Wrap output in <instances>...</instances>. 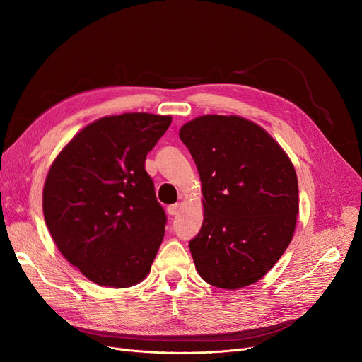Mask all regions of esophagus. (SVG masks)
I'll return each instance as SVG.
<instances>
[{
	"instance_id": "esophagus-1",
	"label": "esophagus",
	"mask_w": 362,
	"mask_h": 362,
	"mask_svg": "<svg viewBox=\"0 0 362 362\" xmlns=\"http://www.w3.org/2000/svg\"><path fill=\"white\" fill-rule=\"evenodd\" d=\"M180 210H181V205L180 204H172V205L168 206V213L170 216H177L180 213Z\"/></svg>"
}]
</instances>
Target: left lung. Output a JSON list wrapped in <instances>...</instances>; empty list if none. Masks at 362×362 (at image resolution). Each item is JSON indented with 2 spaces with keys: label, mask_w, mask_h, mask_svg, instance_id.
Wrapping results in <instances>:
<instances>
[{
  "label": "left lung",
  "mask_w": 362,
  "mask_h": 362,
  "mask_svg": "<svg viewBox=\"0 0 362 362\" xmlns=\"http://www.w3.org/2000/svg\"><path fill=\"white\" fill-rule=\"evenodd\" d=\"M198 168L204 223L189 242L201 278L235 290L261 279L288 247L299 211L298 177L264 129L206 115L180 129Z\"/></svg>",
  "instance_id": "obj_1"
}]
</instances>
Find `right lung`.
Masks as SVG:
<instances>
[{"label": "right lung", "mask_w": 362, "mask_h": 362, "mask_svg": "<svg viewBox=\"0 0 362 362\" xmlns=\"http://www.w3.org/2000/svg\"><path fill=\"white\" fill-rule=\"evenodd\" d=\"M170 116L125 113L87 125L64 148L43 187V216L59 250L98 286L144 279L168 216L145 170Z\"/></svg>", "instance_id": "add662e5"}]
</instances>
